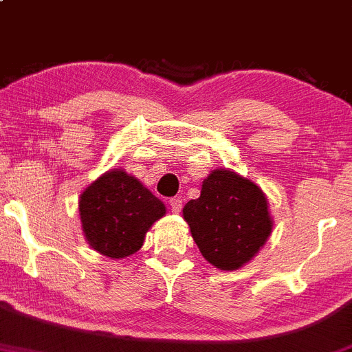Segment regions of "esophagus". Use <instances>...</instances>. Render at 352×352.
<instances>
[{
  "instance_id": "obj_1",
  "label": "esophagus",
  "mask_w": 352,
  "mask_h": 352,
  "mask_svg": "<svg viewBox=\"0 0 352 352\" xmlns=\"http://www.w3.org/2000/svg\"><path fill=\"white\" fill-rule=\"evenodd\" d=\"M169 206H171L173 213H179L181 208H183V199H181V198H171V199H169Z\"/></svg>"
}]
</instances>
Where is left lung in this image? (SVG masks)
<instances>
[{
    "label": "left lung",
    "mask_w": 352,
    "mask_h": 352,
    "mask_svg": "<svg viewBox=\"0 0 352 352\" xmlns=\"http://www.w3.org/2000/svg\"><path fill=\"white\" fill-rule=\"evenodd\" d=\"M183 214L199 252L221 270H236L252 260L272 232L265 195L228 169H214Z\"/></svg>",
    "instance_id": "left-lung-1"
}]
</instances>
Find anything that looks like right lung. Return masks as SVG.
I'll list each match as a JSON object with an SVG mask.
<instances>
[{
    "label": "right lung",
    "instance_id": "right-lung-1",
    "mask_svg": "<svg viewBox=\"0 0 352 352\" xmlns=\"http://www.w3.org/2000/svg\"><path fill=\"white\" fill-rule=\"evenodd\" d=\"M78 211L90 247L124 258L142 247L147 230L164 217L166 208L135 177L112 169L82 192Z\"/></svg>",
    "mask_w": 352,
    "mask_h": 352
}]
</instances>
